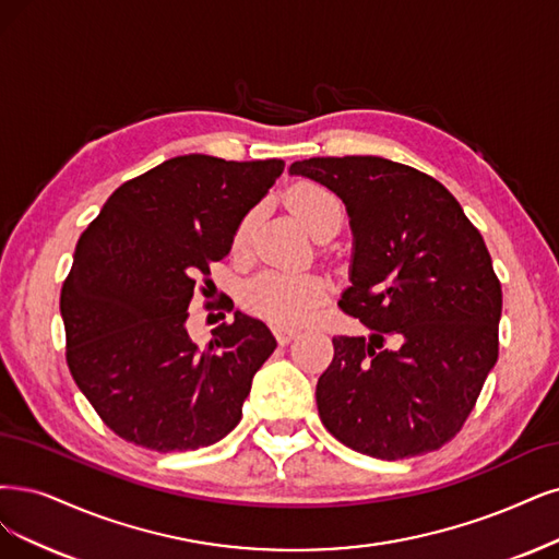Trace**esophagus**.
Returning <instances> with one entry per match:
<instances>
[{
  "instance_id": "1",
  "label": "esophagus",
  "mask_w": 559,
  "mask_h": 559,
  "mask_svg": "<svg viewBox=\"0 0 559 559\" xmlns=\"http://www.w3.org/2000/svg\"><path fill=\"white\" fill-rule=\"evenodd\" d=\"M274 336H276V341H278L281 345H287V343L297 338V332H295V329H283V326H276V329H274Z\"/></svg>"
}]
</instances>
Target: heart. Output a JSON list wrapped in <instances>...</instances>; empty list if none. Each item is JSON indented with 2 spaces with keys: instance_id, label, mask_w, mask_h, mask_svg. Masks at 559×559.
<instances>
[{
  "instance_id": "1",
  "label": "heart",
  "mask_w": 559,
  "mask_h": 559,
  "mask_svg": "<svg viewBox=\"0 0 559 559\" xmlns=\"http://www.w3.org/2000/svg\"><path fill=\"white\" fill-rule=\"evenodd\" d=\"M290 206L311 235H316L326 223L343 221V204L338 195H334L320 183L297 186L290 193ZM255 218L258 212H248L239 221L233 237L235 251H241L248 243ZM324 299L326 283L322 278L278 272V269H269V272L258 274L243 290L246 306L251 308L255 316L278 326H299L306 324L308 320H313Z\"/></svg>"
}]
</instances>
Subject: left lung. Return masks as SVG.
<instances>
[{
	"instance_id": "left-lung-1",
	"label": "left lung",
	"mask_w": 559,
	"mask_h": 559,
	"mask_svg": "<svg viewBox=\"0 0 559 559\" xmlns=\"http://www.w3.org/2000/svg\"><path fill=\"white\" fill-rule=\"evenodd\" d=\"M336 193L353 260L341 308L370 336H336L316 386L324 428L366 456L399 461L447 444L498 361L502 287L484 237L444 186L382 156L290 165ZM384 335L400 347L384 348Z\"/></svg>"
}]
</instances>
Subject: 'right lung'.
Segmentation results:
<instances>
[{
    "label": "right lung",
    "instance_id": "1",
    "mask_svg": "<svg viewBox=\"0 0 559 559\" xmlns=\"http://www.w3.org/2000/svg\"><path fill=\"white\" fill-rule=\"evenodd\" d=\"M283 168L278 158L175 156L121 183L82 233L59 299L67 361L119 438L191 451L239 424L276 338L235 311L233 324L198 347L186 320L195 281L230 253L239 221Z\"/></svg>",
    "mask_w": 559,
    "mask_h": 559
}]
</instances>
